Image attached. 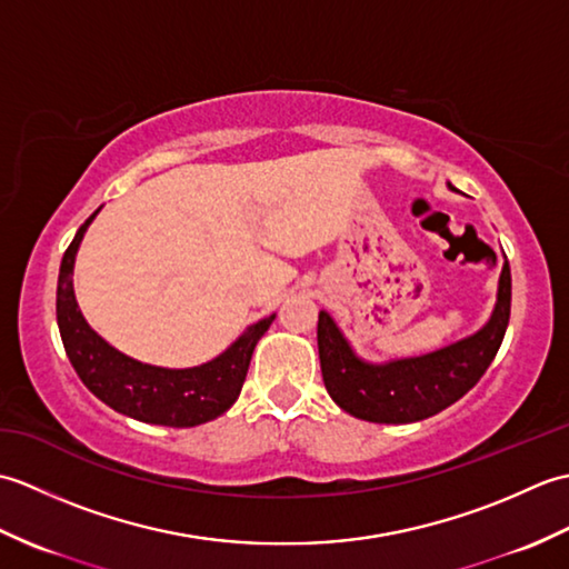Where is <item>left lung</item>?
Wrapping results in <instances>:
<instances>
[{
	"mask_svg": "<svg viewBox=\"0 0 569 569\" xmlns=\"http://www.w3.org/2000/svg\"><path fill=\"white\" fill-rule=\"evenodd\" d=\"M447 188L455 190L452 183ZM506 259V257H503ZM511 316V269L503 261L497 303L475 335L420 357L389 361L361 359L330 312L318 316L322 381L332 401L369 422H416L440 413L475 386L497 357Z\"/></svg>",
	"mask_w": 569,
	"mask_h": 569,
	"instance_id": "8db88e82",
	"label": "left lung"
}]
</instances>
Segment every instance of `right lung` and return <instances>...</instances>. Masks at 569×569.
Returning a JSON list of instances; mask_svg holds the SVG:
<instances>
[{
    "mask_svg": "<svg viewBox=\"0 0 569 569\" xmlns=\"http://www.w3.org/2000/svg\"><path fill=\"white\" fill-rule=\"evenodd\" d=\"M100 210H94L78 229L76 239L63 253L58 273L56 316L60 340H63L72 369L102 403L134 420L168 428H196L214 420L239 398L253 347L271 328L276 312L249 325L222 355L198 367H153L119 352L90 328L78 308L76 288H72V269H76L80 241Z\"/></svg>",
    "mask_w": 569,
    "mask_h": 569,
    "instance_id": "1",
    "label": "right lung"
}]
</instances>
